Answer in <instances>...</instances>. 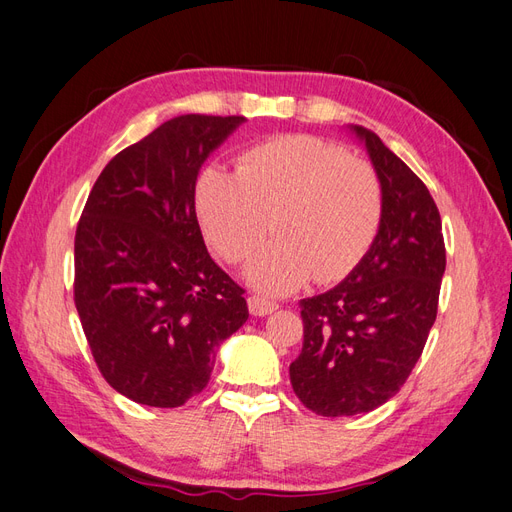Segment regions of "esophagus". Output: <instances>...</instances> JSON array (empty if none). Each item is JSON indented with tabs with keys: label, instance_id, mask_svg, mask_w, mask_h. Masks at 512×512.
Segmentation results:
<instances>
[{
	"label": "esophagus",
	"instance_id": "34e87169",
	"mask_svg": "<svg viewBox=\"0 0 512 512\" xmlns=\"http://www.w3.org/2000/svg\"><path fill=\"white\" fill-rule=\"evenodd\" d=\"M247 307H250V314L252 316H269L273 309H277V305L265 297H260V294H252L250 299H247Z\"/></svg>",
	"mask_w": 512,
	"mask_h": 512
}]
</instances>
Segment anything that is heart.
I'll return each mask as SVG.
<instances>
[{"label": "heart", "instance_id": "b5f03b06", "mask_svg": "<svg viewBox=\"0 0 512 512\" xmlns=\"http://www.w3.org/2000/svg\"><path fill=\"white\" fill-rule=\"evenodd\" d=\"M196 209L213 250L228 262L252 256L245 277L262 292L286 294L309 277L329 282L352 271L374 243L384 213L374 168L342 147L290 134L252 147L237 173L207 166Z\"/></svg>", "mask_w": 512, "mask_h": 512}]
</instances>
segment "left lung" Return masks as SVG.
<instances>
[{
    "label": "left lung",
    "instance_id": "left-lung-1",
    "mask_svg": "<svg viewBox=\"0 0 512 512\" xmlns=\"http://www.w3.org/2000/svg\"><path fill=\"white\" fill-rule=\"evenodd\" d=\"M348 130L380 179L384 213L359 265L301 301L303 350L290 384L320 416L371 412L397 395L436 322L446 269L442 220L425 183L374 132Z\"/></svg>",
    "mask_w": 512,
    "mask_h": 512
}]
</instances>
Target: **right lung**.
Instances as JSON below:
<instances>
[{"label": "right lung", "mask_w": 512, "mask_h": 512, "mask_svg": "<svg viewBox=\"0 0 512 512\" xmlns=\"http://www.w3.org/2000/svg\"><path fill=\"white\" fill-rule=\"evenodd\" d=\"M245 117L181 115L104 166L76 226L74 305L91 354L136 404L179 408L247 320L196 220L200 166Z\"/></svg>", "instance_id": "right-lung-1"}]
</instances>
